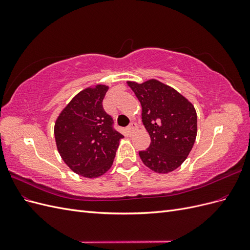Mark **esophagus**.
Here are the masks:
<instances>
[{
  "label": "esophagus",
  "instance_id": "34e87169",
  "mask_svg": "<svg viewBox=\"0 0 250 250\" xmlns=\"http://www.w3.org/2000/svg\"><path fill=\"white\" fill-rule=\"evenodd\" d=\"M138 127V124L135 123V122H131L129 125H128V127H127V132L128 133H132L134 130H135V128Z\"/></svg>",
  "mask_w": 250,
  "mask_h": 250
}]
</instances>
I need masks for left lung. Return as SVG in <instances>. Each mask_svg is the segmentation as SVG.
Segmentation results:
<instances>
[{
  "label": "left lung",
  "instance_id": "obj_1",
  "mask_svg": "<svg viewBox=\"0 0 250 250\" xmlns=\"http://www.w3.org/2000/svg\"><path fill=\"white\" fill-rule=\"evenodd\" d=\"M142 105V121L151 143L139 154L157 173L177 169L191 152L197 135V115L193 104L177 90L155 79L128 81Z\"/></svg>",
  "mask_w": 250,
  "mask_h": 250
}]
</instances>
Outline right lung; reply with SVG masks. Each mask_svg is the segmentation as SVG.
Masks as SVG:
<instances>
[{"mask_svg": "<svg viewBox=\"0 0 250 250\" xmlns=\"http://www.w3.org/2000/svg\"><path fill=\"white\" fill-rule=\"evenodd\" d=\"M108 86L98 84L75 96L60 112L54 127L58 152L70 169L94 178L108 171L124 137L113 128L103 108Z\"/></svg>", "mask_w": 250, "mask_h": 250, "instance_id": "obj_1", "label": "right lung"}]
</instances>
